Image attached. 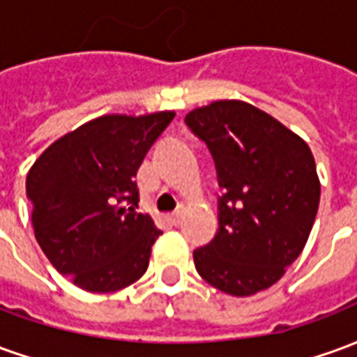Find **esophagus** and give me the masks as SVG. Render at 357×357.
<instances>
[{"instance_id": "esophagus-1", "label": "esophagus", "mask_w": 357, "mask_h": 357, "mask_svg": "<svg viewBox=\"0 0 357 357\" xmlns=\"http://www.w3.org/2000/svg\"><path fill=\"white\" fill-rule=\"evenodd\" d=\"M170 220L174 225H179L181 224V220H183V212H181V210H176V212L170 216Z\"/></svg>"}]
</instances>
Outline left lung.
Returning a JSON list of instances; mask_svg holds the SVG:
<instances>
[{
  "instance_id": "8db88e82",
  "label": "left lung",
  "mask_w": 357,
  "mask_h": 357,
  "mask_svg": "<svg viewBox=\"0 0 357 357\" xmlns=\"http://www.w3.org/2000/svg\"><path fill=\"white\" fill-rule=\"evenodd\" d=\"M185 124L206 143L218 185V233L193 250L199 275L222 292L250 296L277 283L306 245L319 178L306 141L264 110L216 101Z\"/></svg>"
}]
</instances>
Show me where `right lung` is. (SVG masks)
<instances>
[{
    "instance_id": "right-lung-1",
    "label": "right lung",
    "mask_w": 357,
    "mask_h": 357,
    "mask_svg": "<svg viewBox=\"0 0 357 357\" xmlns=\"http://www.w3.org/2000/svg\"><path fill=\"white\" fill-rule=\"evenodd\" d=\"M172 120L170 110L95 118L50 145L28 172L36 241L84 291H120L147 271L162 231L137 212L135 176Z\"/></svg>"
}]
</instances>
